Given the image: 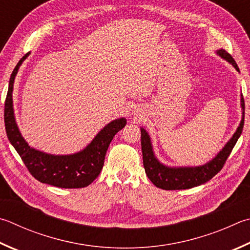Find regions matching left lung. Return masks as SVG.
Here are the masks:
<instances>
[{
  "label": "left lung",
  "instance_id": "8db88e82",
  "mask_svg": "<svg viewBox=\"0 0 250 250\" xmlns=\"http://www.w3.org/2000/svg\"><path fill=\"white\" fill-rule=\"evenodd\" d=\"M217 56L230 63L235 70L239 72V69L234 59L224 49H219L215 52ZM240 107H242V120L236 129L233 137L224 145V147L213 157L210 162L200 166H167L163 164L155 156L153 149L151 137L144 128H141V146L143 154V165L145 174L148 179L156 186L157 188L164 190H181L197 187L213 178L228 160L233 147L242 134L244 128L245 117V103L243 95H240Z\"/></svg>",
  "mask_w": 250,
  "mask_h": 250
}]
</instances>
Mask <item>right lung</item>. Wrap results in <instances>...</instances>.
<instances>
[{
	"label": "right lung",
	"instance_id": "1",
	"mask_svg": "<svg viewBox=\"0 0 250 250\" xmlns=\"http://www.w3.org/2000/svg\"><path fill=\"white\" fill-rule=\"evenodd\" d=\"M29 53L25 54L17 63L8 83L4 106V122L7 138L30 174L40 183L59 188H84L92 184L101 174L108 146L116 133L125 128L126 125L125 118H118L107 124L88 145L74 154L56 155L31 147L18 129L13 104L15 78Z\"/></svg>",
	"mask_w": 250,
	"mask_h": 250
}]
</instances>
